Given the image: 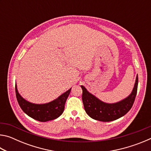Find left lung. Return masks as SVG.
I'll return each mask as SVG.
<instances>
[{"mask_svg": "<svg viewBox=\"0 0 151 151\" xmlns=\"http://www.w3.org/2000/svg\"><path fill=\"white\" fill-rule=\"evenodd\" d=\"M137 87L138 76L130 95L117 103H106L89 93L85 86L81 85L84 108L88 115L94 120L103 122L114 121L123 116L132 108L137 95Z\"/></svg>", "mask_w": 151, "mask_h": 151, "instance_id": "1", "label": "left lung"}]
</instances>
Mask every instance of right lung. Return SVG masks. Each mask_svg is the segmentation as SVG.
Here are the masks:
<instances>
[{"label":"right lung","instance_id":"obj_1","mask_svg":"<svg viewBox=\"0 0 151 151\" xmlns=\"http://www.w3.org/2000/svg\"><path fill=\"white\" fill-rule=\"evenodd\" d=\"M71 88L61 94L54 101L45 104H35L25 100L19 93L17 84L15 85L17 99L19 106L28 116L40 122H47L57 119L63 114L66 99L70 93Z\"/></svg>","mask_w":151,"mask_h":151}]
</instances>
